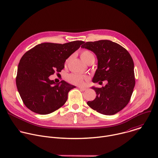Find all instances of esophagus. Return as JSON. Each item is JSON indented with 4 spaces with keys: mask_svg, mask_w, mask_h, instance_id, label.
I'll use <instances>...</instances> for the list:
<instances>
[{
    "mask_svg": "<svg viewBox=\"0 0 158 158\" xmlns=\"http://www.w3.org/2000/svg\"><path fill=\"white\" fill-rule=\"evenodd\" d=\"M79 88L81 90V91H86L87 90V89L86 88H85V87H79Z\"/></svg>",
    "mask_w": 158,
    "mask_h": 158,
    "instance_id": "esophagus-1",
    "label": "esophagus"
}]
</instances>
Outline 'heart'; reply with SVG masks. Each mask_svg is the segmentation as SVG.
Wrapping results in <instances>:
<instances>
[{"label":"heart","instance_id":"heart-1","mask_svg":"<svg viewBox=\"0 0 158 158\" xmlns=\"http://www.w3.org/2000/svg\"><path fill=\"white\" fill-rule=\"evenodd\" d=\"M81 57L87 64L91 60L94 59V55L91 52H89L88 51H82L81 54ZM87 79H88L87 76H81L79 74H71L68 75L67 77V81L69 82H70L73 84L78 85H82L84 82V81L87 80Z\"/></svg>","mask_w":158,"mask_h":158}]
</instances>
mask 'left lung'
I'll return each instance as SVG.
<instances>
[{
	"label": "left lung",
	"mask_w": 158,
	"mask_h": 158,
	"mask_svg": "<svg viewBox=\"0 0 158 158\" xmlns=\"http://www.w3.org/2000/svg\"><path fill=\"white\" fill-rule=\"evenodd\" d=\"M81 46L97 56L98 69L93 82L104 87L93 86L96 98L87 105L104 115H113L121 110L130 101L135 85L134 62L128 51L119 44L109 40L84 42Z\"/></svg>",
	"instance_id": "8db88e82"
}]
</instances>
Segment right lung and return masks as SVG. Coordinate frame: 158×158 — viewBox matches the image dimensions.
Listing matches in <instances>:
<instances>
[{"instance_id": "right-lung-1", "label": "right lung", "mask_w": 158, "mask_h": 158, "mask_svg": "<svg viewBox=\"0 0 158 158\" xmlns=\"http://www.w3.org/2000/svg\"><path fill=\"white\" fill-rule=\"evenodd\" d=\"M75 40L65 44L45 42L32 48L20 60L16 85L26 106L39 114H48L62 107L74 85L61 81L56 83L49 76L60 73L66 59L83 44Z\"/></svg>"}]
</instances>
